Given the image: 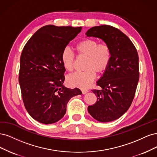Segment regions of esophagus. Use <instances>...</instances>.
<instances>
[{
  "label": "esophagus",
  "instance_id": "esophagus-1",
  "mask_svg": "<svg viewBox=\"0 0 157 157\" xmlns=\"http://www.w3.org/2000/svg\"><path fill=\"white\" fill-rule=\"evenodd\" d=\"M82 92L83 94H85L88 92V90H86V89H82Z\"/></svg>",
  "mask_w": 157,
  "mask_h": 157
}]
</instances>
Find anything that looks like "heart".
Returning a JSON list of instances; mask_svg holds the SVG:
<instances>
[{
  "label": "heart",
  "instance_id": "heart-1",
  "mask_svg": "<svg viewBox=\"0 0 157 157\" xmlns=\"http://www.w3.org/2000/svg\"><path fill=\"white\" fill-rule=\"evenodd\" d=\"M79 56L87 57L83 72H75L67 78L69 85L82 89L89 87L96 78V73H104L109 67L112 59V50L109 45L100 43L97 40L86 38L81 40L75 46ZM64 68L71 72L74 68L75 55L69 48H65L61 53Z\"/></svg>",
  "mask_w": 157,
  "mask_h": 157
}]
</instances>
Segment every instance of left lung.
Segmentation results:
<instances>
[{
  "instance_id": "1",
  "label": "left lung",
  "mask_w": 157,
  "mask_h": 157,
  "mask_svg": "<svg viewBox=\"0 0 157 157\" xmlns=\"http://www.w3.org/2000/svg\"><path fill=\"white\" fill-rule=\"evenodd\" d=\"M85 34L102 39L112 50L109 67L97 82L102 89L92 90L97 100L88 107L94 119L110 122L121 117L134 98L140 76L138 52L126 35L110 25L92 27Z\"/></svg>"
}]
</instances>
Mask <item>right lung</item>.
Listing matches in <instances>:
<instances>
[{"instance_id":"add662e5","label":"right lung","mask_w":157,"mask_h":157,"mask_svg":"<svg viewBox=\"0 0 157 157\" xmlns=\"http://www.w3.org/2000/svg\"><path fill=\"white\" fill-rule=\"evenodd\" d=\"M82 27H42L24 46L20 58L19 82L24 105L38 122L52 124L61 119L70 99L81 90L65 87L61 53Z\"/></svg>"}]
</instances>
